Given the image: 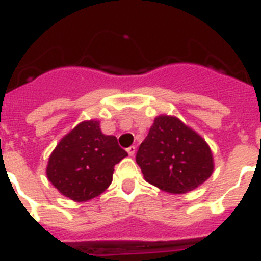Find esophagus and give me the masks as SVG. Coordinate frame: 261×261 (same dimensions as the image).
Wrapping results in <instances>:
<instances>
[{
  "label": "esophagus",
  "instance_id": "esophagus-1",
  "mask_svg": "<svg viewBox=\"0 0 261 261\" xmlns=\"http://www.w3.org/2000/svg\"><path fill=\"white\" fill-rule=\"evenodd\" d=\"M135 151H137V148H135V147H134V146L128 147V148H127V153H128V155H130V156L135 155Z\"/></svg>",
  "mask_w": 261,
  "mask_h": 261
}]
</instances>
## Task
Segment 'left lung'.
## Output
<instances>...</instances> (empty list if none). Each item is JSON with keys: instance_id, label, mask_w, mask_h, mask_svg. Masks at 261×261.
<instances>
[{"instance_id": "left-lung-1", "label": "left lung", "mask_w": 261, "mask_h": 261, "mask_svg": "<svg viewBox=\"0 0 261 261\" xmlns=\"http://www.w3.org/2000/svg\"><path fill=\"white\" fill-rule=\"evenodd\" d=\"M147 182L172 194L188 193L214 172L212 149L198 133L177 117L160 114L137 152Z\"/></svg>"}]
</instances>
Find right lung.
I'll list each match as a JSON object with an SVG mask.
<instances>
[{
	"mask_svg": "<svg viewBox=\"0 0 261 261\" xmlns=\"http://www.w3.org/2000/svg\"><path fill=\"white\" fill-rule=\"evenodd\" d=\"M126 156L117 138L101 131L99 121H83L60 139L49 155L47 178L64 197L85 202L108 189L114 165Z\"/></svg>",
	"mask_w": 261,
	"mask_h": 261,
	"instance_id": "1",
	"label": "right lung"
}]
</instances>
